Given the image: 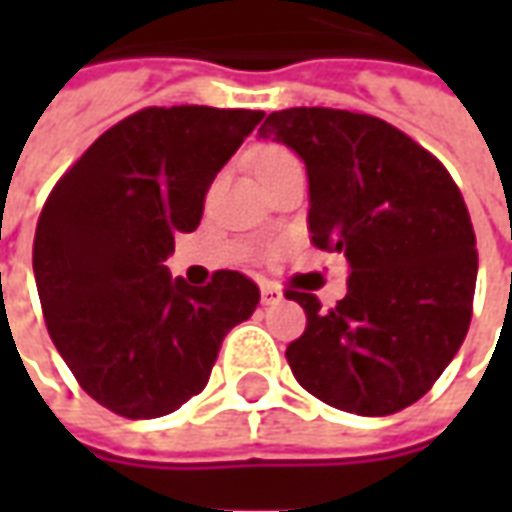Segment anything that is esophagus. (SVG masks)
<instances>
[{
    "label": "esophagus",
    "instance_id": "1",
    "mask_svg": "<svg viewBox=\"0 0 512 512\" xmlns=\"http://www.w3.org/2000/svg\"><path fill=\"white\" fill-rule=\"evenodd\" d=\"M260 301H263L266 307L268 304H279V301H282V290H279V285L263 279V282H260Z\"/></svg>",
    "mask_w": 512,
    "mask_h": 512
}]
</instances>
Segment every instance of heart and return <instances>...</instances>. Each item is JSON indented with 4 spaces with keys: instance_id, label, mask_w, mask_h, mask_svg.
<instances>
[{
    "instance_id": "heart-1",
    "label": "heart",
    "mask_w": 512,
    "mask_h": 512,
    "mask_svg": "<svg viewBox=\"0 0 512 512\" xmlns=\"http://www.w3.org/2000/svg\"><path fill=\"white\" fill-rule=\"evenodd\" d=\"M290 158H296L290 150L279 145H266L257 150L255 156H252V164H255V172H263V169H271L277 167V164H285Z\"/></svg>"
}]
</instances>
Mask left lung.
<instances>
[{
    "label": "left lung",
    "instance_id": "left-lung-1",
    "mask_svg": "<svg viewBox=\"0 0 512 512\" xmlns=\"http://www.w3.org/2000/svg\"><path fill=\"white\" fill-rule=\"evenodd\" d=\"M260 136L299 153L312 244L351 266L332 310L312 293H285L307 312V329L285 351L293 376L362 417L417 403L472 321L477 249L455 180L411 136L370 115L296 106L271 112Z\"/></svg>",
    "mask_w": 512,
    "mask_h": 512
}]
</instances>
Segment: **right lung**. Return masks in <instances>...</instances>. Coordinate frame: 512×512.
<instances>
[{
    "label": "right lung",
    "mask_w": 512,
    "mask_h": 512,
    "mask_svg": "<svg viewBox=\"0 0 512 512\" xmlns=\"http://www.w3.org/2000/svg\"><path fill=\"white\" fill-rule=\"evenodd\" d=\"M260 120L142 109L98 136L43 205L32 268L46 329L84 392L120 417H164L200 395L224 334L255 312L260 290L244 274L216 271L194 288L164 260Z\"/></svg>",
    "instance_id": "right-lung-1"
}]
</instances>
